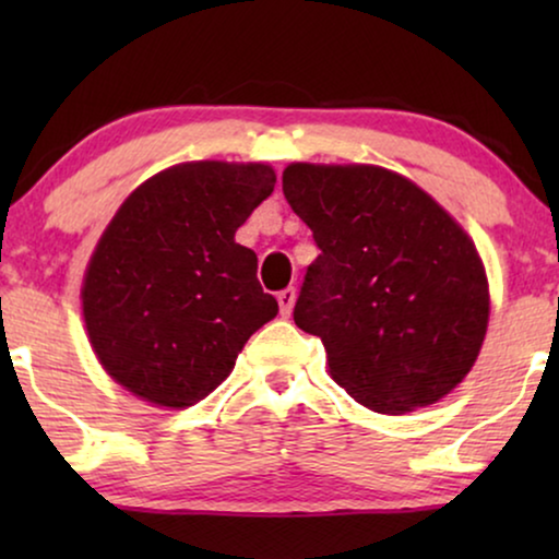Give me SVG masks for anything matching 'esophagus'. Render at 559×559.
Returning <instances> with one entry per match:
<instances>
[{"instance_id": "1", "label": "esophagus", "mask_w": 559, "mask_h": 559, "mask_svg": "<svg viewBox=\"0 0 559 559\" xmlns=\"http://www.w3.org/2000/svg\"><path fill=\"white\" fill-rule=\"evenodd\" d=\"M295 297H297L295 287L282 289V293L277 295V302H280V312H282V318H289V312H293V308H295Z\"/></svg>"}]
</instances>
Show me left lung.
<instances>
[{"mask_svg": "<svg viewBox=\"0 0 559 559\" xmlns=\"http://www.w3.org/2000/svg\"><path fill=\"white\" fill-rule=\"evenodd\" d=\"M282 190L320 249L293 316L323 341L335 384L381 415L453 392L488 325L471 236L423 188L377 165L293 163Z\"/></svg>", "mask_w": 559, "mask_h": 559, "instance_id": "1", "label": "left lung"}]
</instances>
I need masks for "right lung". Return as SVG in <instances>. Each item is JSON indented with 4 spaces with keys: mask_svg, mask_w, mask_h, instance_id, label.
<instances>
[{
    "mask_svg": "<svg viewBox=\"0 0 559 559\" xmlns=\"http://www.w3.org/2000/svg\"><path fill=\"white\" fill-rule=\"evenodd\" d=\"M262 163H182L144 180L106 226L83 277V320L106 373L157 407L209 396L277 316L236 228L272 195Z\"/></svg>",
    "mask_w": 559,
    "mask_h": 559,
    "instance_id": "obj_1",
    "label": "right lung"
}]
</instances>
